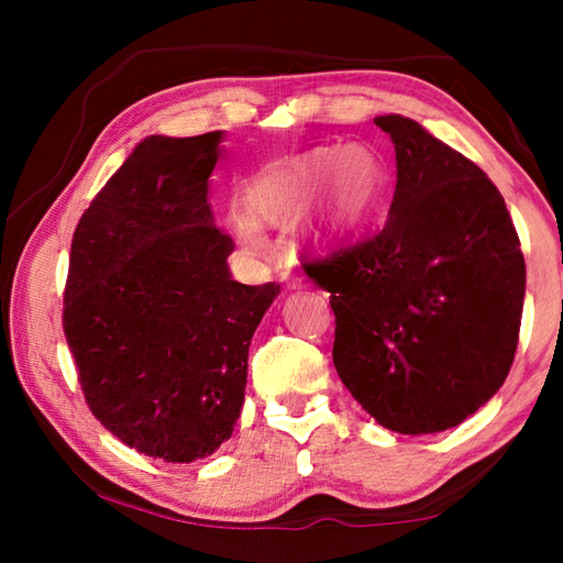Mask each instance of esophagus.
Masks as SVG:
<instances>
[{"label": "esophagus", "mask_w": 563, "mask_h": 563, "mask_svg": "<svg viewBox=\"0 0 563 563\" xmlns=\"http://www.w3.org/2000/svg\"><path fill=\"white\" fill-rule=\"evenodd\" d=\"M283 280H285V288H288V290L305 288V280L302 278H295V275H290V273H283Z\"/></svg>", "instance_id": "34e87169"}]
</instances>
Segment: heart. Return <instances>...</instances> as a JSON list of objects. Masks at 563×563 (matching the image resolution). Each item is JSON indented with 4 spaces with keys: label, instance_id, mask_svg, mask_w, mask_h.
<instances>
[{
    "label": "heart",
    "instance_id": "b5f03b06",
    "mask_svg": "<svg viewBox=\"0 0 563 563\" xmlns=\"http://www.w3.org/2000/svg\"><path fill=\"white\" fill-rule=\"evenodd\" d=\"M383 161L373 148L330 144L268 170L253 186L251 198L258 216L271 223H290L322 198L312 233L335 235L369 216L383 194ZM235 231L243 243L263 245L261 228L251 218H238Z\"/></svg>",
    "mask_w": 563,
    "mask_h": 563
}]
</instances>
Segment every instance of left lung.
<instances>
[{
    "label": "left lung",
    "mask_w": 563,
    "mask_h": 563,
    "mask_svg": "<svg viewBox=\"0 0 563 563\" xmlns=\"http://www.w3.org/2000/svg\"><path fill=\"white\" fill-rule=\"evenodd\" d=\"M375 123L395 146L383 231L305 263L335 310L332 362L362 409L399 434L464 422L517 352L527 265L497 186L417 121Z\"/></svg>",
    "instance_id": "left-lung-1"
}]
</instances>
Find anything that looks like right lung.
I'll use <instances>...</instances> for the list:
<instances>
[{
	"label": "right lung",
	"instance_id": "1",
	"mask_svg": "<svg viewBox=\"0 0 563 563\" xmlns=\"http://www.w3.org/2000/svg\"><path fill=\"white\" fill-rule=\"evenodd\" d=\"M223 131L146 136L84 211L64 332L93 417L154 460L213 454L241 417L247 350L280 285L233 280L213 223Z\"/></svg>",
	"mask_w": 563,
	"mask_h": 563
}]
</instances>
